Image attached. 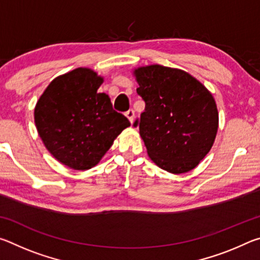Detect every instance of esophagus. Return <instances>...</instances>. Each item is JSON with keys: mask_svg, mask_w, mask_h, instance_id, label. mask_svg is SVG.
Segmentation results:
<instances>
[{"mask_svg": "<svg viewBox=\"0 0 260 260\" xmlns=\"http://www.w3.org/2000/svg\"><path fill=\"white\" fill-rule=\"evenodd\" d=\"M126 117L128 118V120L131 121V122H133L134 121V117H135V113H134V110H132V109H129L128 111H126Z\"/></svg>", "mask_w": 260, "mask_h": 260, "instance_id": "esophagus-1", "label": "esophagus"}]
</instances>
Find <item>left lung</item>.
Segmentation results:
<instances>
[{
  "label": "left lung",
  "mask_w": 260,
  "mask_h": 260,
  "mask_svg": "<svg viewBox=\"0 0 260 260\" xmlns=\"http://www.w3.org/2000/svg\"><path fill=\"white\" fill-rule=\"evenodd\" d=\"M146 104L134 121L148 155L170 173H186L210 151L218 131V110L210 91L190 74L150 65L135 71Z\"/></svg>",
  "instance_id": "obj_1"
}]
</instances>
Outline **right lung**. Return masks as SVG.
<instances>
[{
	"mask_svg": "<svg viewBox=\"0 0 260 260\" xmlns=\"http://www.w3.org/2000/svg\"><path fill=\"white\" fill-rule=\"evenodd\" d=\"M103 79L89 69L56 78L34 110L35 125L46 148L61 164L88 170L104 156L113 140L131 125L99 93Z\"/></svg>",
	"mask_w": 260,
	"mask_h": 260,
	"instance_id": "right-lung-1",
	"label": "right lung"
}]
</instances>
